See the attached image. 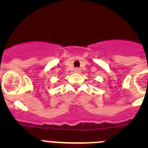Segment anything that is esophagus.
I'll return each instance as SVG.
<instances>
[{"instance_id":"34e87169","label":"esophagus","mask_w":148,"mask_h":148,"mask_svg":"<svg viewBox=\"0 0 148 148\" xmlns=\"http://www.w3.org/2000/svg\"><path fill=\"white\" fill-rule=\"evenodd\" d=\"M74 72H75V73H80V70L78 69V68H75V70H74Z\"/></svg>"}]
</instances>
